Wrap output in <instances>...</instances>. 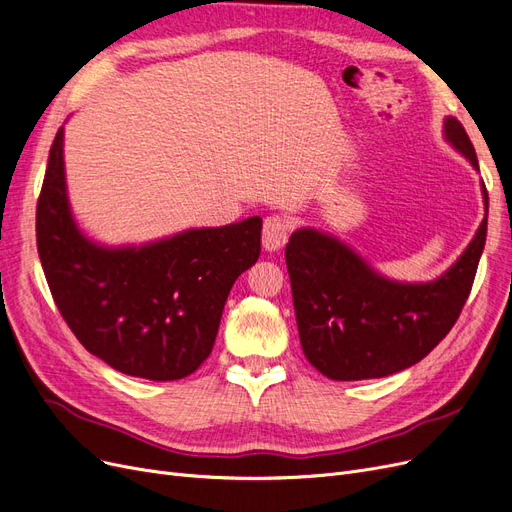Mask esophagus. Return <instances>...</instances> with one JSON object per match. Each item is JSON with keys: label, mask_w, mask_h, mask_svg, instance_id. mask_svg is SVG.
I'll return each instance as SVG.
<instances>
[{"label": "esophagus", "mask_w": 512, "mask_h": 512, "mask_svg": "<svg viewBox=\"0 0 512 512\" xmlns=\"http://www.w3.org/2000/svg\"><path fill=\"white\" fill-rule=\"evenodd\" d=\"M290 235V222L282 215H269L265 220V226H262V247L267 252H277L284 243L288 241Z\"/></svg>", "instance_id": "esophagus-1"}]
</instances>
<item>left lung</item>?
I'll return each instance as SVG.
<instances>
[{
  "label": "left lung",
  "instance_id": "8db88e82",
  "mask_svg": "<svg viewBox=\"0 0 512 512\" xmlns=\"http://www.w3.org/2000/svg\"><path fill=\"white\" fill-rule=\"evenodd\" d=\"M444 134L478 168L470 136L455 117L444 121ZM483 198L489 211L485 183ZM485 239L487 218L466 252L438 280L399 284L378 275L329 235L312 228L292 232L286 267L307 361L331 380H369L425 359L466 305Z\"/></svg>",
  "mask_w": 512,
  "mask_h": 512
}]
</instances>
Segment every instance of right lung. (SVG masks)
Segmentation results:
<instances>
[{
	"instance_id": "right-lung-1",
	"label": "right lung",
	"mask_w": 512,
	"mask_h": 512,
	"mask_svg": "<svg viewBox=\"0 0 512 512\" xmlns=\"http://www.w3.org/2000/svg\"><path fill=\"white\" fill-rule=\"evenodd\" d=\"M260 230L254 215L138 250L91 243L72 220L64 128L55 134L36 207L38 256L70 331L121 374L179 380L205 363L232 284L260 256Z\"/></svg>"
}]
</instances>
